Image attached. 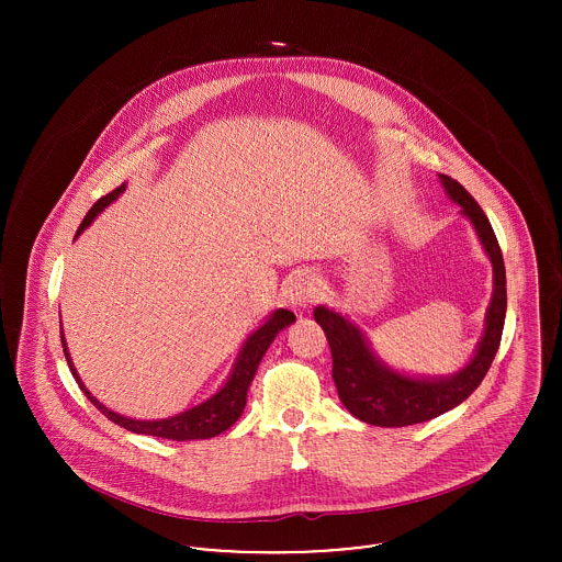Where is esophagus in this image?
Masks as SVG:
<instances>
[{"mask_svg":"<svg viewBox=\"0 0 562 562\" xmlns=\"http://www.w3.org/2000/svg\"><path fill=\"white\" fill-rule=\"evenodd\" d=\"M321 296V279L314 270L299 272L290 283V303L296 310H305Z\"/></svg>","mask_w":562,"mask_h":562,"instance_id":"esophagus-1","label":"esophagus"}]
</instances>
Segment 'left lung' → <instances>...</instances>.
Masks as SVG:
<instances>
[{
	"instance_id": "obj_1",
	"label": "left lung",
	"mask_w": 562,
	"mask_h": 562,
	"mask_svg": "<svg viewBox=\"0 0 562 562\" xmlns=\"http://www.w3.org/2000/svg\"><path fill=\"white\" fill-rule=\"evenodd\" d=\"M441 186L463 214L472 221L486 255L493 263V299L486 312V328L476 357L454 376L419 381L385 368L368 348L359 328L324 307L314 318L324 328L333 357V381L344 406L361 422L385 428H401L428 422L457 404L468 401L488 372L499 348L506 316V270L497 238L474 196L452 177L439 172Z\"/></svg>"
}]
</instances>
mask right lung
<instances>
[{
  "instance_id": "1",
  "label": "right lung",
  "mask_w": 562,
  "mask_h": 562,
  "mask_svg": "<svg viewBox=\"0 0 562 562\" xmlns=\"http://www.w3.org/2000/svg\"><path fill=\"white\" fill-rule=\"evenodd\" d=\"M125 190V183L114 188L112 192H108L105 196H101L90 210L88 214L83 216L80 227H78V234L94 221V216L105 207L110 205L121 192ZM296 321V316L288 310H277L270 321L266 322L263 326H259L244 344L240 355H238V361L234 366V372L229 376V381L225 383V387L214 394L210 401L190 408V411H183L175 417H168V419H158V422H140V419H130V417H123L110 408H105L103 404H99V401H94V396H90V392L81 385L80 376L71 363V357L67 352V344H65V335L60 330V339H63V348H65V357H67V363L71 368V374L74 379L78 381L81 392L86 394V398L92 402L110 422L132 430V432H138V435H151V437H161V439H172V441H190V439H210V437H216L221 432H225L227 428H232L238 417L244 411V404H246V392H248V385L257 372V366L261 361V357L266 355L268 346L272 344V339L277 337V333L281 328H285L288 324Z\"/></svg>"
}]
</instances>
